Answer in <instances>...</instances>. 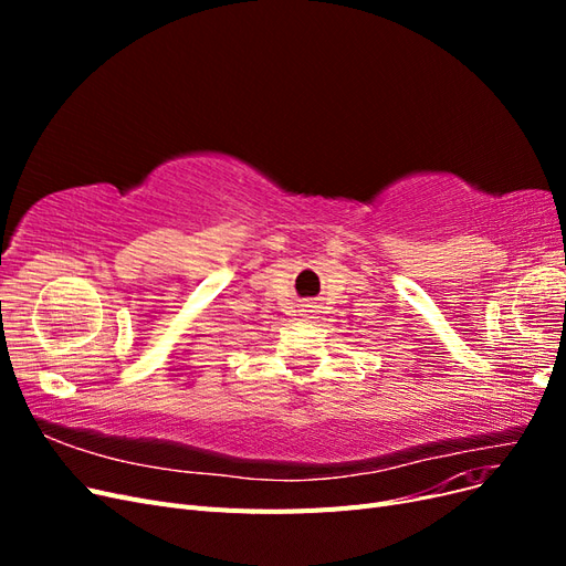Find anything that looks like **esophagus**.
Instances as JSON below:
<instances>
[{
    "mask_svg": "<svg viewBox=\"0 0 566 566\" xmlns=\"http://www.w3.org/2000/svg\"><path fill=\"white\" fill-rule=\"evenodd\" d=\"M304 312H306V310H304ZM310 312H312V314H314V310H310ZM304 316H306V314H304ZM310 318H314V316H310Z\"/></svg>",
    "mask_w": 566,
    "mask_h": 566,
    "instance_id": "obj_1",
    "label": "esophagus"
}]
</instances>
